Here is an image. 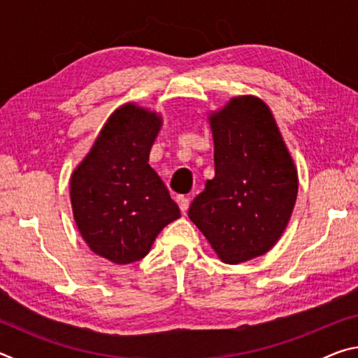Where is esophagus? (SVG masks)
Masks as SVG:
<instances>
[{
    "label": "esophagus",
    "instance_id": "1",
    "mask_svg": "<svg viewBox=\"0 0 358 358\" xmlns=\"http://www.w3.org/2000/svg\"><path fill=\"white\" fill-rule=\"evenodd\" d=\"M177 202H178V207L181 210V213H186L187 211V207H189V199L185 197V196H178L177 197Z\"/></svg>",
    "mask_w": 358,
    "mask_h": 358
}]
</instances>
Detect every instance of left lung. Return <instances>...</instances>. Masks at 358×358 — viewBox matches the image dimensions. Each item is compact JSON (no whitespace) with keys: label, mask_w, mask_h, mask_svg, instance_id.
<instances>
[{"label":"left lung","mask_w":358,"mask_h":358,"mask_svg":"<svg viewBox=\"0 0 358 358\" xmlns=\"http://www.w3.org/2000/svg\"><path fill=\"white\" fill-rule=\"evenodd\" d=\"M215 178L194 199L189 220L222 262L270 251L286 229L299 177L273 113L256 96L232 98L210 115Z\"/></svg>","instance_id":"left-lung-1"}]
</instances>
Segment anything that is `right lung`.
I'll return each instance as SVG.
<instances>
[{
	"mask_svg": "<svg viewBox=\"0 0 358 358\" xmlns=\"http://www.w3.org/2000/svg\"><path fill=\"white\" fill-rule=\"evenodd\" d=\"M161 117L136 104L117 108L71 177V203L90 250L113 264L147 256L180 208L150 167Z\"/></svg>",
	"mask_w": 358,
	"mask_h": 358,
	"instance_id": "add662e5",
	"label": "right lung"
}]
</instances>
